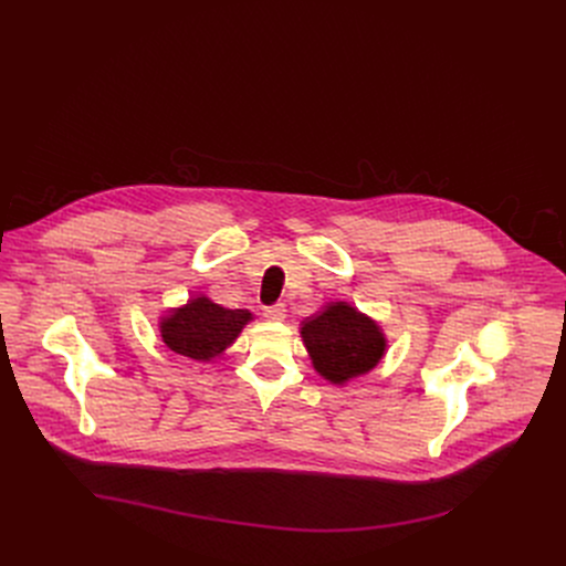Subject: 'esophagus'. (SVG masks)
<instances>
[{
  "mask_svg": "<svg viewBox=\"0 0 566 566\" xmlns=\"http://www.w3.org/2000/svg\"><path fill=\"white\" fill-rule=\"evenodd\" d=\"M264 317H269V319H283L285 317V304L276 302L272 306H266L264 308Z\"/></svg>",
  "mask_w": 566,
  "mask_h": 566,
  "instance_id": "obj_1",
  "label": "esophagus"
}]
</instances>
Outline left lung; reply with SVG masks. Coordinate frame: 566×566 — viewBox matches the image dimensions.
Instances as JSON below:
<instances>
[{
    "instance_id": "obj_1",
    "label": "left lung",
    "mask_w": 566,
    "mask_h": 566,
    "mask_svg": "<svg viewBox=\"0 0 566 566\" xmlns=\"http://www.w3.org/2000/svg\"><path fill=\"white\" fill-rule=\"evenodd\" d=\"M302 338L315 370L334 385L368 373L385 355L380 327L343 302L306 317Z\"/></svg>"
}]
</instances>
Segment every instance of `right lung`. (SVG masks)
<instances>
[{
	"mask_svg": "<svg viewBox=\"0 0 566 566\" xmlns=\"http://www.w3.org/2000/svg\"><path fill=\"white\" fill-rule=\"evenodd\" d=\"M251 319L249 311H230L207 297L191 300L160 322V336L177 355L198 361L219 357Z\"/></svg>",
	"mask_w": 566,
	"mask_h": 566,
	"instance_id": "obj_1",
	"label": "right lung"
}]
</instances>
